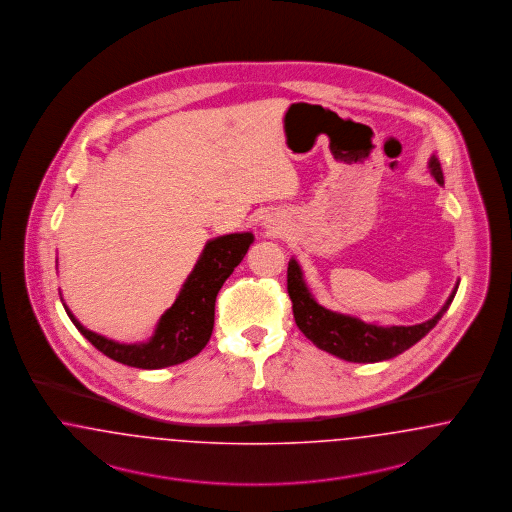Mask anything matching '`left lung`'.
<instances>
[{"label": "left lung", "mask_w": 512, "mask_h": 512, "mask_svg": "<svg viewBox=\"0 0 512 512\" xmlns=\"http://www.w3.org/2000/svg\"><path fill=\"white\" fill-rule=\"evenodd\" d=\"M428 168L434 179L440 185H444L442 166L436 156L430 158ZM287 289H289L292 313L298 329L306 334V338H310L319 350H325L333 356L354 361V363H377V361L400 356L413 344H417L423 336L430 333L436 327V323L442 319V315L447 312L449 304L453 302L459 283L449 294L440 312L436 313L432 319L411 327H403V325L382 327V325L365 323L357 317L342 315V313L323 308L313 298L312 292L304 281L300 264L294 258L290 260L289 269H287Z\"/></svg>", "instance_id": "left-lung-1"}]
</instances>
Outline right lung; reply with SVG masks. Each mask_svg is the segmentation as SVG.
<instances>
[{"mask_svg":"<svg viewBox=\"0 0 512 512\" xmlns=\"http://www.w3.org/2000/svg\"><path fill=\"white\" fill-rule=\"evenodd\" d=\"M254 243L252 233H231L208 241L193 271L179 290L176 302L162 313L155 334L147 342L120 344L86 329L72 312L70 321L89 342L118 363L137 369H162L197 356L208 344L214 329L216 296L225 279L241 264Z\"/></svg>","mask_w":512,"mask_h":512,"instance_id":"1","label":"right lung"}]
</instances>
